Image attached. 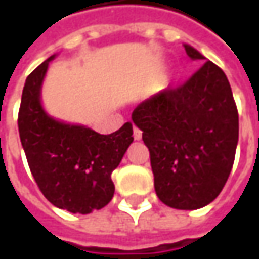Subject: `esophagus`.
Returning <instances> with one entry per match:
<instances>
[{
    "mask_svg": "<svg viewBox=\"0 0 259 259\" xmlns=\"http://www.w3.org/2000/svg\"><path fill=\"white\" fill-rule=\"evenodd\" d=\"M133 138H135L136 141H139V139L142 138V132L138 129V127H133Z\"/></svg>",
    "mask_w": 259,
    "mask_h": 259,
    "instance_id": "1",
    "label": "esophagus"
}]
</instances>
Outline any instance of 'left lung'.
I'll list each match as a JSON object with an SVG mask.
<instances>
[{
  "mask_svg": "<svg viewBox=\"0 0 259 259\" xmlns=\"http://www.w3.org/2000/svg\"><path fill=\"white\" fill-rule=\"evenodd\" d=\"M192 60H205L184 45ZM133 123L148 147L159 199L196 210L218 198L233 169L238 112L224 70L205 61L183 85L139 103Z\"/></svg>",
  "mask_w": 259,
  "mask_h": 259,
  "instance_id": "obj_1",
  "label": "left lung"
}]
</instances>
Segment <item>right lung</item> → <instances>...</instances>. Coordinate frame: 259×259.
<instances>
[{"mask_svg":"<svg viewBox=\"0 0 259 259\" xmlns=\"http://www.w3.org/2000/svg\"><path fill=\"white\" fill-rule=\"evenodd\" d=\"M54 57L26 78L18 115L19 136L45 198L58 208L88 214L112 199L115 186L111 176L133 142V127L126 123L111 135H100L49 117L41 106L40 90Z\"/></svg>","mask_w":259,"mask_h":259,"instance_id":"1","label":"right lung"}]
</instances>
